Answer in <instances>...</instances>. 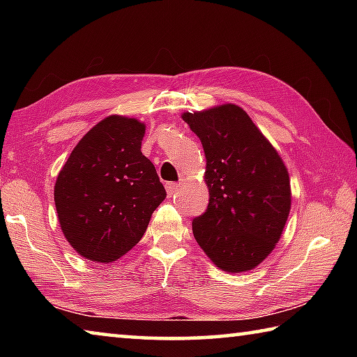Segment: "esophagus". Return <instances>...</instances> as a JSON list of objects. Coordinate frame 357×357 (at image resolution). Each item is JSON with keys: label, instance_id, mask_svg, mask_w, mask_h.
<instances>
[{"label": "esophagus", "instance_id": "1", "mask_svg": "<svg viewBox=\"0 0 357 357\" xmlns=\"http://www.w3.org/2000/svg\"><path fill=\"white\" fill-rule=\"evenodd\" d=\"M178 187H179L178 183H167V184H165V189H167L168 197H173L174 193L178 192Z\"/></svg>", "mask_w": 357, "mask_h": 357}]
</instances>
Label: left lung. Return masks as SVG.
Listing matches in <instances>:
<instances>
[{
	"label": "left lung",
	"instance_id": "obj_1",
	"mask_svg": "<svg viewBox=\"0 0 357 357\" xmlns=\"http://www.w3.org/2000/svg\"><path fill=\"white\" fill-rule=\"evenodd\" d=\"M203 144L206 213L192 222L198 245L217 268L239 274L275 249L291 209L280 154L239 105L181 114Z\"/></svg>",
	"mask_w": 357,
	"mask_h": 357
}]
</instances>
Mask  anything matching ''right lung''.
<instances>
[{
  "label": "right lung",
  "instance_id": "add662e5",
  "mask_svg": "<svg viewBox=\"0 0 357 357\" xmlns=\"http://www.w3.org/2000/svg\"><path fill=\"white\" fill-rule=\"evenodd\" d=\"M146 126L110 114L88 130L55 183L64 238L78 255L113 263L138 244L167 192L142 154Z\"/></svg>",
  "mask_w": 357,
  "mask_h": 357
}]
</instances>
